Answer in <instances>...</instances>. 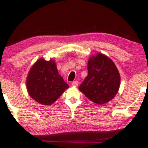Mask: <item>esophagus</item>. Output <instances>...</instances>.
Segmentation results:
<instances>
[{
    "label": "esophagus",
    "instance_id": "esophagus-1",
    "mask_svg": "<svg viewBox=\"0 0 148 148\" xmlns=\"http://www.w3.org/2000/svg\"><path fill=\"white\" fill-rule=\"evenodd\" d=\"M72 86H78V82L77 81H74L72 82Z\"/></svg>",
    "mask_w": 148,
    "mask_h": 148
}]
</instances>
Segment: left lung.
I'll return each instance as SVG.
<instances>
[{
    "label": "left lung",
    "instance_id": "left-lung-1",
    "mask_svg": "<svg viewBox=\"0 0 148 148\" xmlns=\"http://www.w3.org/2000/svg\"><path fill=\"white\" fill-rule=\"evenodd\" d=\"M88 75L78 87L89 99L103 104L114 98L120 86V76L116 65L103 54L89 59Z\"/></svg>",
    "mask_w": 148,
    "mask_h": 148
}]
</instances>
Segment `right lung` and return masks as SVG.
<instances>
[{
    "label": "right lung",
    "mask_w": 148,
    "mask_h": 148,
    "mask_svg": "<svg viewBox=\"0 0 148 148\" xmlns=\"http://www.w3.org/2000/svg\"><path fill=\"white\" fill-rule=\"evenodd\" d=\"M69 87L59 74L53 60H38L29 71L27 79L30 96L44 105L52 104Z\"/></svg>",
    "instance_id": "add662e5"
}]
</instances>
